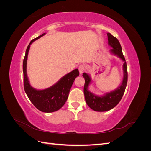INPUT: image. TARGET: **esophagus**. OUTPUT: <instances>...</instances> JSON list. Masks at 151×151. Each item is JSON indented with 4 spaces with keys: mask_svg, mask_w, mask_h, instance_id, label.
<instances>
[{
    "mask_svg": "<svg viewBox=\"0 0 151 151\" xmlns=\"http://www.w3.org/2000/svg\"><path fill=\"white\" fill-rule=\"evenodd\" d=\"M79 70L80 74L82 75L86 71V67L84 65H80L79 67Z\"/></svg>",
    "mask_w": 151,
    "mask_h": 151,
    "instance_id": "34e87169",
    "label": "esophagus"
}]
</instances>
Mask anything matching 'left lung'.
I'll return each instance as SVG.
<instances>
[{
    "mask_svg": "<svg viewBox=\"0 0 151 151\" xmlns=\"http://www.w3.org/2000/svg\"><path fill=\"white\" fill-rule=\"evenodd\" d=\"M107 35L108 44L109 46L113 48L110 50V52L115 55L119 57L124 62L123 65L124 76H123L122 84L119 88L110 93L105 94V95L102 96H98L91 93L88 91V87L91 83V77L88 74L83 73V76L85 79L84 93L86 102L91 109L96 111H106L115 107L123 97L127 84L128 73L127 69V63L124 55L122 53L120 43L118 39L111 34L108 33Z\"/></svg>",
    "mask_w": 151,
    "mask_h": 151,
    "instance_id": "left-lung-1",
    "label": "left lung"
}]
</instances>
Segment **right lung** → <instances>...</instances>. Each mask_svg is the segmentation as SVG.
<instances>
[{
	"instance_id": "1",
	"label": "right lung",
	"mask_w": 151,
	"mask_h": 151,
	"mask_svg": "<svg viewBox=\"0 0 151 151\" xmlns=\"http://www.w3.org/2000/svg\"><path fill=\"white\" fill-rule=\"evenodd\" d=\"M43 33L31 41L26 50L22 69L24 77V88L31 102L40 111L52 113L60 109L65 103L72 85L76 77L79 75L78 69H75L63 76L55 84L43 90H36L31 87L26 73L27 58L31 44L34 41L43 36Z\"/></svg>"
}]
</instances>
